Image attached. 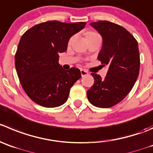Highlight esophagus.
I'll use <instances>...</instances> for the list:
<instances>
[{
    "instance_id": "34e87169",
    "label": "esophagus",
    "mask_w": 153,
    "mask_h": 153,
    "mask_svg": "<svg viewBox=\"0 0 153 153\" xmlns=\"http://www.w3.org/2000/svg\"><path fill=\"white\" fill-rule=\"evenodd\" d=\"M81 76L84 77V76H86V75H88V72H87V71H85V70L81 69Z\"/></svg>"
}]
</instances>
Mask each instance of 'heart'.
<instances>
[{
  "mask_svg": "<svg viewBox=\"0 0 153 153\" xmlns=\"http://www.w3.org/2000/svg\"><path fill=\"white\" fill-rule=\"evenodd\" d=\"M90 35H91V34H90Z\"/></svg>",
  "mask_w": 153,
  "mask_h": 153,
  "instance_id": "obj_1",
  "label": "heart"
}]
</instances>
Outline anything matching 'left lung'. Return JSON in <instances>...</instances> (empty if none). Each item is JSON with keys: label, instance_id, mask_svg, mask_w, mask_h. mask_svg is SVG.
<instances>
[{"label": "left lung", "instance_id": "obj_1", "mask_svg": "<svg viewBox=\"0 0 153 153\" xmlns=\"http://www.w3.org/2000/svg\"><path fill=\"white\" fill-rule=\"evenodd\" d=\"M91 25L102 38L97 59L109 69L104 79L91 73L94 84L87 96L95 106L109 108L121 102L136 82L140 64L138 44L129 31L113 22L100 20L91 22Z\"/></svg>", "mask_w": 153, "mask_h": 153}]
</instances>
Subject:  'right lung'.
I'll return each instance as SVG.
<instances>
[{
  "label": "right lung",
  "mask_w": 153,
  "mask_h": 153,
  "mask_svg": "<svg viewBox=\"0 0 153 153\" xmlns=\"http://www.w3.org/2000/svg\"><path fill=\"white\" fill-rule=\"evenodd\" d=\"M86 22L48 21L22 35L15 55V65L22 88L30 99L48 108L66 102L70 88L81 78L78 68L66 71L59 64V53L67 50L70 38Z\"/></svg>",
  "instance_id": "obj_1"
}]
</instances>
